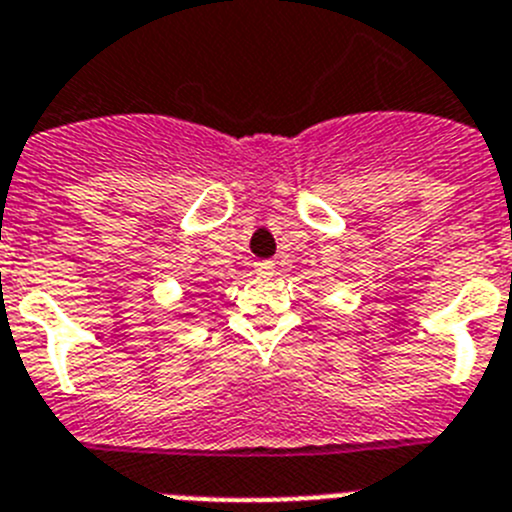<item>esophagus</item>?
<instances>
[{"label": "esophagus", "instance_id": "34e87169", "mask_svg": "<svg viewBox=\"0 0 512 512\" xmlns=\"http://www.w3.org/2000/svg\"><path fill=\"white\" fill-rule=\"evenodd\" d=\"M256 274H261V277L274 274V261H259V264H256Z\"/></svg>", "mask_w": 512, "mask_h": 512}]
</instances>
